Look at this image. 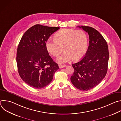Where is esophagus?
I'll return each mask as SVG.
<instances>
[{"label":"esophagus","mask_w":121,"mask_h":121,"mask_svg":"<svg viewBox=\"0 0 121 121\" xmlns=\"http://www.w3.org/2000/svg\"><path fill=\"white\" fill-rule=\"evenodd\" d=\"M66 65H59V67L60 68H63V67H65Z\"/></svg>","instance_id":"34e87169"}]
</instances>
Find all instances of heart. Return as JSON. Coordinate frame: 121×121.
Here are the masks:
<instances>
[{
	"mask_svg": "<svg viewBox=\"0 0 121 121\" xmlns=\"http://www.w3.org/2000/svg\"><path fill=\"white\" fill-rule=\"evenodd\" d=\"M88 37L81 30L63 29L55 35V39H49L46 43L48 52L57 57L64 50L63 55L57 58V62L62 64L69 62L72 59L78 61L81 59L87 49Z\"/></svg>",
	"mask_w": 121,
	"mask_h": 121,
	"instance_id": "1",
	"label": "heart"
}]
</instances>
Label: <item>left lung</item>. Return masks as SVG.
Returning a JSON list of instances; mask_svg holds the SVG:
<instances>
[{"label":"left lung","mask_w":121,"mask_h":121,"mask_svg":"<svg viewBox=\"0 0 121 121\" xmlns=\"http://www.w3.org/2000/svg\"><path fill=\"white\" fill-rule=\"evenodd\" d=\"M78 27L88 33L90 44L83 58L72 65L74 72L70 79L76 88L87 91L95 87L105 77L109 53L106 41L98 30L89 26Z\"/></svg>","instance_id":"8db88e82"}]
</instances>
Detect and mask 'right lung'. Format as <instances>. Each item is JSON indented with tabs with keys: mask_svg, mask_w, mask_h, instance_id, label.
Segmentation results:
<instances>
[{
	"mask_svg": "<svg viewBox=\"0 0 121 121\" xmlns=\"http://www.w3.org/2000/svg\"><path fill=\"white\" fill-rule=\"evenodd\" d=\"M59 29L36 24L24 33L20 42L16 57L18 72L22 79L33 88L45 87L59 69L49 55L46 42Z\"/></svg>",
	"mask_w": 121,
	"mask_h": 121,
	"instance_id": "1",
	"label": "right lung"
}]
</instances>
